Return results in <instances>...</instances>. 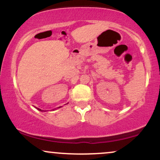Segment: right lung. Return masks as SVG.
Segmentation results:
<instances>
[{
  "mask_svg": "<svg viewBox=\"0 0 160 160\" xmlns=\"http://www.w3.org/2000/svg\"><path fill=\"white\" fill-rule=\"evenodd\" d=\"M38 110H39V111H41V110H40V109H39V108H38Z\"/></svg>",
  "mask_w": 160,
  "mask_h": 160,
  "instance_id": "1",
  "label": "right lung"
}]
</instances>
